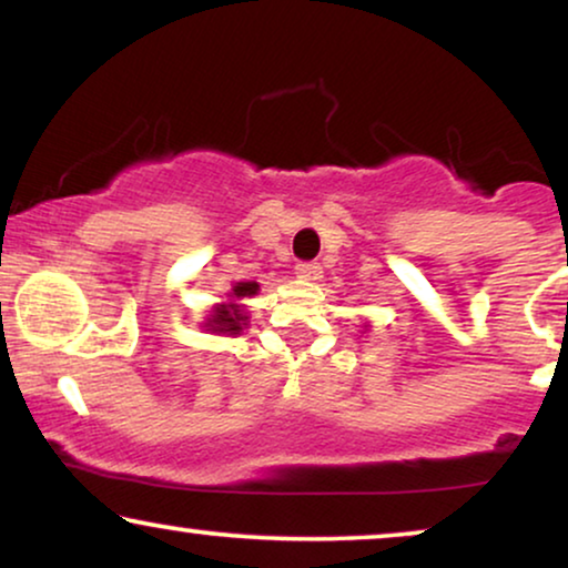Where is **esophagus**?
<instances>
[{
	"instance_id": "1",
	"label": "esophagus",
	"mask_w": 568,
	"mask_h": 568,
	"mask_svg": "<svg viewBox=\"0 0 568 568\" xmlns=\"http://www.w3.org/2000/svg\"><path fill=\"white\" fill-rule=\"evenodd\" d=\"M297 276L307 278V282H317V278L323 276V266L315 261H302L297 263Z\"/></svg>"
}]
</instances>
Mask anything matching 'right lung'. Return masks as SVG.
Instances as JSON below:
<instances>
[{
    "mask_svg": "<svg viewBox=\"0 0 568 568\" xmlns=\"http://www.w3.org/2000/svg\"><path fill=\"white\" fill-rule=\"evenodd\" d=\"M258 292V284L255 282H237L235 290H232V294H235V300H243V297H251V294ZM247 317L243 315V310H240V305H220L214 310V315L209 317V328L212 331H220V333H240L243 331Z\"/></svg>",
    "mask_w": 568,
    "mask_h": 568,
    "instance_id": "right-lung-1",
    "label": "right lung"
}]
</instances>
